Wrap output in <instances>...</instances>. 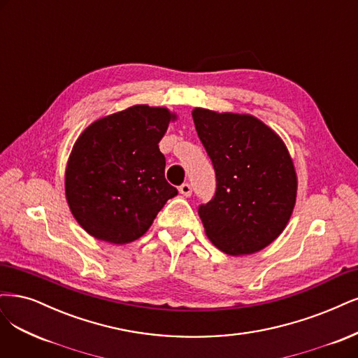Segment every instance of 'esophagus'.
Masks as SVG:
<instances>
[{
	"instance_id": "1",
	"label": "esophagus",
	"mask_w": 358,
	"mask_h": 358,
	"mask_svg": "<svg viewBox=\"0 0 358 358\" xmlns=\"http://www.w3.org/2000/svg\"><path fill=\"white\" fill-rule=\"evenodd\" d=\"M179 192L183 195V196H191L192 194V187L189 183H182L179 187Z\"/></svg>"
}]
</instances>
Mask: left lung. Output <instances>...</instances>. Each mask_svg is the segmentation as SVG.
I'll return each instance as SVG.
<instances>
[{
    "mask_svg": "<svg viewBox=\"0 0 358 358\" xmlns=\"http://www.w3.org/2000/svg\"><path fill=\"white\" fill-rule=\"evenodd\" d=\"M192 118L216 173L215 196L199 207L208 240L232 256L262 250L286 228L296 203L285 142L253 115L195 108Z\"/></svg>",
    "mask_w": 358,
    "mask_h": 358,
    "instance_id": "1",
    "label": "left lung"
}]
</instances>
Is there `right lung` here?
Masks as SVG:
<instances>
[{
	"label": "right lung",
	"mask_w": 358,
	"mask_h": 358,
	"mask_svg": "<svg viewBox=\"0 0 358 358\" xmlns=\"http://www.w3.org/2000/svg\"><path fill=\"white\" fill-rule=\"evenodd\" d=\"M166 108L134 105L85 129L68 159L65 194L78 224L113 244L138 240L178 189L166 180L158 143L175 120Z\"/></svg>",
	"instance_id": "obj_1"
}]
</instances>
